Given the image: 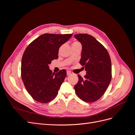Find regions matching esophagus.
I'll return each mask as SVG.
<instances>
[{
  "label": "esophagus",
  "instance_id": "obj_1",
  "mask_svg": "<svg viewBox=\"0 0 135 135\" xmlns=\"http://www.w3.org/2000/svg\"><path fill=\"white\" fill-rule=\"evenodd\" d=\"M71 74V73L70 71H67V75H70Z\"/></svg>",
  "mask_w": 135,
  "mask_h": 135
}]
</instances>
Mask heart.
Masks as SVG:
<instances>
[{"instance_id": "obj_1", "label": "heart", "mask_w": 135, "mask_h": 135, "mask_svg": "<svg viewBox=\"0 0 135 135\" xmlns=\"http://www.w3.org/2000/svg\"><path fill=\"white\" fill-rule=\"evenodd\" d=\"M77 43V42H74L73 43Z\"/></svg>"}]
</instances>
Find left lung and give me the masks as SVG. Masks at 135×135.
Instances as JSON below:
<instances>
[{"label": "left lung", "instance_id": "left-lung-1", "mask_svg": "<svg viewBox=\"0 0 135 135\" xmlns=\"http://www.w3.org/2000/svg\"><path fill=\"white\" fill-rule=\"evenodd\" d=\"M82 46L80 64L86 75H78L74 89L77 96L87 103H92L103 96L112 78V63L109 53L103 45L87 34L74 35Z\"/></svg>", "mask_w": 135, "mask_h": 135}]
</instances>
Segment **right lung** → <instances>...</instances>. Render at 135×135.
<instances>
[{"instance_id":"add662e5","label":"right lung","mask_w":135,"mask_h":135,"mask_svg":"<svg viewBox=\"0 0 135 135\" xmlns=\"http://www.w3.org/2000/svg\"><path fill=\"white\" fill-rule=\"evenodd\" d=\"M73 34H44L26 48L21 62V77L28 93L36 101L47 103L54 100L66 71L52 73L48 65L58 59L59 50Z\"/></svg>"}]
</instances>
